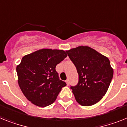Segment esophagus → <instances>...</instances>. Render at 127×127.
Listing matches in <instances>:
<instances>
[{
    "label": "esophagus",
    "instance_id": "1",
    "mask_svg": "<svg viewBox=\"0 0 127 127\" xmlns=\"http://www.w3.org/2000/svg\"><path fill=\"white\" fill-rule=\"evenodd\" d=\"M65 82H66V85H69V80H68V79H66V80Z\"/></svg>",
    "mask_w": 127,
    "mask_h": 127
}]
</instances>
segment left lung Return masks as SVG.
Returning a JSON list of instances; mask_svg holds the SVG:
<instances>
[{
    "mask_svg": "<svg viewBox=\"0 0 127 127\" xmlns=\"http://www.w3.org/2000/svg\"><path fill=\"white\" fill-rule=\"evenodd\" d=\"M66 52L79 74L78 84L71 87L76 101L85 106L96 104L106 94L113 77L109 59L87 46Z\"/></svg>",
    "mask_w": 127,
    "mask_h": 127,
    "instance_id": "left-lung-1",
    "label": "left lung"
}]
</instances>
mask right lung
<instances>
[{
  "mask_svg": "<svg viewBox=\"0 0 127 127\" xmlns=\"http://www.w3.org/2000/svg\"><path fill=\"white\" fill-rule=\"evenodd\" d=\"M66 57L63 50L44 48L22 57L16 68L17 81L28 101L40 107L55 101L62 88L66 85L59 79L55 67Z\"/></svg>",
  "mask_w": 127,
  "mask_h": 127,
  "instance_id": "1",
  "label": "right lung"
}]
</instances>
